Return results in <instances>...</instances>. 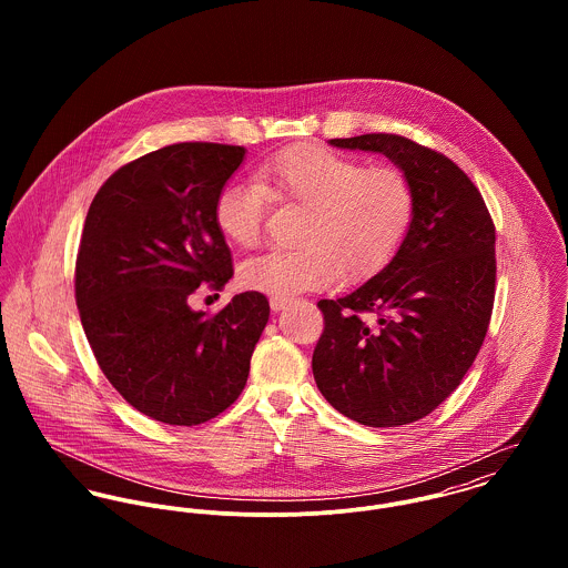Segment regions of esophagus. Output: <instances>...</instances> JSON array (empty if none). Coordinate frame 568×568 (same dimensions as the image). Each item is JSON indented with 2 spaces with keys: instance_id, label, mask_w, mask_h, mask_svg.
Returning a JSON list of instances; mask_svg holds the SVG:
<instances>
[{
  "instance_id": "obj_1",
  "label": "esophagus",
  "mask_w": 568,
  "mask_h": 568,
  "mask_svg": "<svg viewBox=\"0 0 568 568\" xmlns=\"http://www.w3.org/2000/svg\"><path fill=\"white\" fill-rule=\"evenodd\" d=\"M271 311L273 313H280V311H284L286 306H288V300H284V297H271Z\"/></svg>"
}]
</instances>
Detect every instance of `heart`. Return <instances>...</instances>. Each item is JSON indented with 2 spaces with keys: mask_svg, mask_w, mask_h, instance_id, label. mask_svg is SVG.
Instances as JSON below:
<instances>
[{
  "mask_svg": "<svg viewBox=\"0 0 568 568\" xmlns=\"http://www.w3.org/2000/svg\"><path fill=\"white\" fill-rule=\"evenodd\" d=\"M268 199L308 207L295 251L246 260V291L291 297L336 275L361 280L387 264L415 221L417 194L400 168L363 163L322 146H293L255 168V181H227L214 201V223L227 243H260Z\"/></svg>",
  "mask_w": 568,
  "mask_h": 568,
  "instance_id": "heart-1",
  "label": "heart"
}]
</instances>
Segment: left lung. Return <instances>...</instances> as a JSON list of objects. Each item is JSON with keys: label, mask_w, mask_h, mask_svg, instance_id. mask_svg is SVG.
I'll return each mask as SVG.
<instances>
[{"label": "left lung", "mask_w": 568, "mask_h": 568, "mask_svg": "<svg viewBox=\"0 0 568 568\" xmlns=\"http://www.w3.org/2000/svg\"><path fill=\"white\" fill-rule=\"evenodd\" d=\"M381 153L410 179L417 207L389 264L338 300H322L313 374L345 417L403 426L442 405L475 363L494 306V223L481 192L446 155L403 135L329 140ZM377 315L376 325L362 322Z\"/></svg>", "instance_id": "1"}]
</instances>
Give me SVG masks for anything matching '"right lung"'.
<instances>
[{"instance_id": "1", "label": "right lung", "mask_w": 568, "mask_h": 568, "mask_svg": "<svg viewBox=\"0 0 568 568\" xmlns=\"http://www.w3.org/2000/svg\"><path fill=\"white\" fill-rule=\"evenodd\" d=\"M244 153L207 142L163 146L115 170L84 219L82 329L118 394L163 424H203L234 405L268 322L257 291L212 317L187 304L201 284L221 291L234 275L214 201Z\"/></svg>"}]
</instances>
